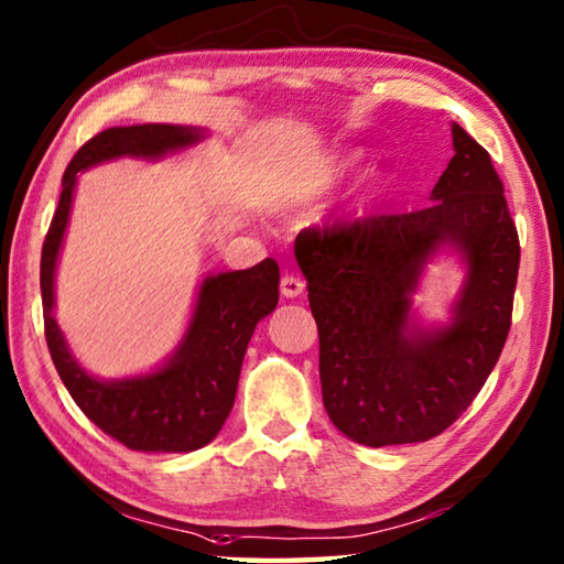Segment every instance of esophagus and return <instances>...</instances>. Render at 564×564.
<instances>
[{
  "mask_svg": "<svg viewBox=\"0 0 564 564\" xmlns=\"http://www.w3.org/2000/svg\"><path fill=\"white\" fill-rule=\"evenodd\" d=\"M303 289L305 283L295 273H285L281 279V295H285V299H295V295L303 293Z\"/></svg>",
  "mask_w": 564,
  "mask_h": 564,
  "instance_id": "obj_1",
  "label": "esophagus"
}]
</instances>
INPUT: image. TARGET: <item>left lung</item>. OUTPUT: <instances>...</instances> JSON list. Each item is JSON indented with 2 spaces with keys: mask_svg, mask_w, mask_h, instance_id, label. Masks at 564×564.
<instances>
[{
  "mask_svg": "<svg viewBox=\"0 0 564 564\" xmlns=\"http://www.w3.org/2000/svg\"><path fill=\"white\" fill-rule=\"evenodd\" d=\"M454 158L419 212L333 219L295 239L321 337L327 416L365 446L429 442L494 372L510 333L520 241L488 152L454 126ZM444 240L469 261L452 326L408 333V295Z\"/></svg>",
  "mask_w": 564,
  "mask_h": 564,
  "instance_id": "obj_1",
  "label": "left lung"
}]
</instances>
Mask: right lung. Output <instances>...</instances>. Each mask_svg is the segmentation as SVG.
Returning a JSON list of instances; mask_svg holds the SVG:
<instances>
[{
    "mask_svg": "<svg viewBox=\"0 0 564 564\" xmlns=\"http://www.w3.org/2000/svg\"><path fill=\"white\" fill-rule=\"evenodd\" d=\"M202 135L182 126L108 128L80 145L61 180L58 207L41 249L44 335L61 382L90 422L135 452H194L219 434L237 399L241 362L256 323L279 303V263L263 259L247 271L212 275L202 283L187 337L160 372L138 380L100 382L70 357L54 308V269L64 239L76 172L120 155L158 158Z\"/></svg>",
    "mask_w": 564,
    "mask_h": 564,
    "instance_id": "add662e5",
    "label": "right lung"
}]
</instances>
